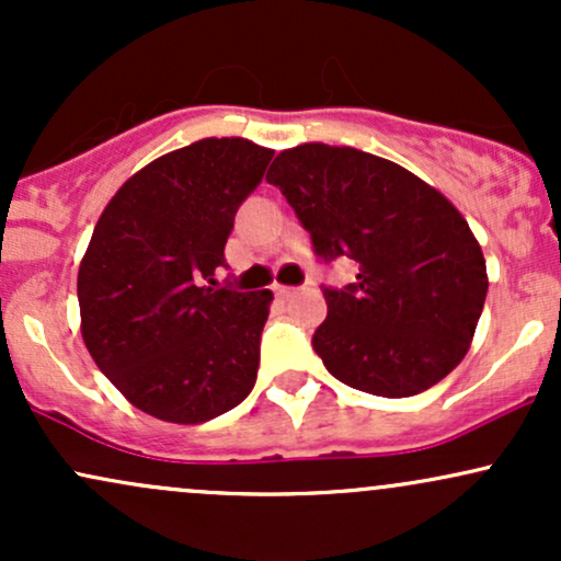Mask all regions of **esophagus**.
<instances>
[{"mask_svg": "<svg viewBox=\"0 0 561 561\" xmlns=\"http://www.w3.org/2000/svg\"><path fill=\"white\" fill-rule=\"evenodd\" d=\"M274 293L279 295V298H287L289 293H295V287H287V285H274Z\"/></svg>", "mask_w": 561, "mask_h": 561, "instance_id": "esophagus-1", "label": "esophagus"}]
</instances>
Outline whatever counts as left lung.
I'll return each instance as SVG.
<instances>
[{"label":"left lung","mask_w":561,"mask_h":561,"mask_svg":"<svg viewBox=\"0 0 561 561\" xmlns=\"http://www.w3.org/2000/svg\"><path fill=\"white\" fill-rule=\"evenodd\" d=\"M279 186L313 255L356 261V282L321 287L313 351L327 371L371 396L409 398L459 366L485 306V259L465 216L390 160L311 145L276 156Z\"/></svg>","instance_id":"left-lung-1"}]
</instances>
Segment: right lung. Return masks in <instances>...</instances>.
Wrapping results in <instances>:
<instances>
[{
    "label": "right lung",
    "mask_w": 561,
    "mask_h": 561,
    "mask_svg": "<svg viewBox=\"0 0 561 561\" xmlns=\"http://www.w3.org/2000/svg\"><path fill=\"white\" fill-rule=\"evenodd\" d=\"M272 156L240 137L199 139L134 173L96 221L79 268L81 334L145 414L199 424L253 390L272 289L208 285Z\"/></svg>",
    "instance_id": "obj_1"
}]
</instances>
